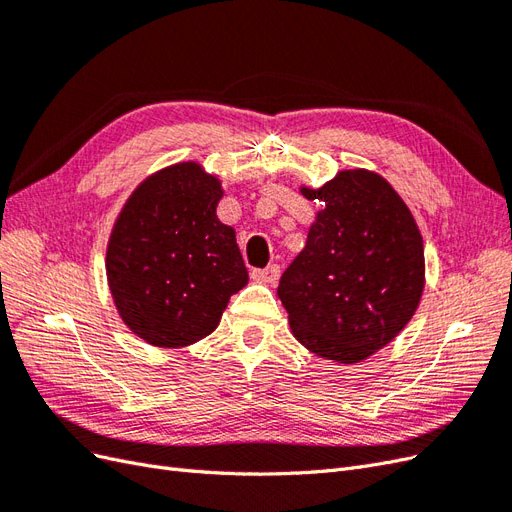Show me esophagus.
I'll list each match as a JSON object with an SVG mask.
<instances>
[{
    "instance_id": "esophagus-1",
    "label": "esophagus",
    "mask_w": 512,
    "mask_h": 512,
    "mask_svg": "<svg viewBox=\"0 0 512 512\" xmlns=\"http://www.w3.org/2000/svg\"><path fill=\"white\" fill-rule=\"evenodd\" d=\"M252 277L260 284H275L277 277H280V267L277 265H269L265 269H254Z\"/></svg>"
}]
</instances>
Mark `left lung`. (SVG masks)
Returning a JSON list of instances; mask_svg holds the SVG:
<instances>
[{"label": "left lung", "mask_w": 512, "mask_h": 512, "mask_svg": "<svg viewBox=\"0 0 512 512\" xmlns=\"http://www.w3.org/2000/svg\"><path fill=\"white\" fill-rule=\"evenodd\" d=\"M322 211L277 297L292 335L335 363H361L401 333L425 288V250L408 205L365 168L339 170L314 190Z\"/></svg>", "instance_id": "obj_1"}]
</instances>
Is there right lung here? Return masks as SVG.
Segmentation results:
<instances>
[{"mask_svg": "<svg viewBox=\"0 0 512 512\" xmlns=\"http://www.w3.org/2000/svg\"><path fill=\"white\" fill-rule=\"evenodd\" d=\"M222 183L196 162L149 175L117 215L106 277L121 320L147 344L183 348L218 329L247 284L235 228L215 215Z\"/></svg>", "mask_w": 512, "mask_h": 512, "instance_id": "right-lung-1", "label": "right lung"}]
</instances>
